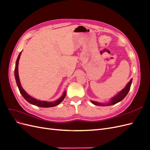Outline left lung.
<instances>
[{"mask_svg":"<svg viewBox=\"0 0 150 150\" xmlns=\"http://www.w3.org/2000/svg\"><path fill=\"white\" fill-rule=\"evenodd\" d=\"M131 83H132V79H131L129 81V82L128 83V84L126 85V87L123 89H122L121 91H120L118 94L116 95V96H115V97H113L112 98H111V101L110 102H108L107 103H98V102H96V101H91V103L93 104H94V105L101 106H111V105H113V104H115L117 103H119L121 101H122V99H123L126 97V95L128 94L129 91L130 89Z\"/></svg>","mask_w":150,"mask_h":150,"instance_id":"1","label":"left lung"}]
</instances>
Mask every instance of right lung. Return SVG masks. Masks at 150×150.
<instances>
[{
  "label": "right lung",
  "mask_w": 150,
  "mask_h": 150,
  "mask_svg": "<svg viewBox=\"0 0 150 150\" xmlns=\"http://www.w3.org/2000/svg\"><path fill=\"white\" fill-rule=\"evenodd\" d=\"M21 54V52L19 53V56H18V57L17 59L16 63L14 75H15V78L16 80V83L18 86V88H19V91L21 93V94L22 95V96H23L25 100L28 102H29V103L33 104V105H35V106H39V107H42V108L53 107V106H56L58 105L59 104H60L63 101V99H64V98L66 96V91L64 92V93H63V94H62V96L59 99H57V100H56L55 101H53V102H47V101L38 100V99H36L33 97L30 96L25 91L24 89L22 88V86L21 84V83H20V81H19V74H18V64H19V61Z\"/></svg>",
  "instance_id": "1"
}]
</instances>
